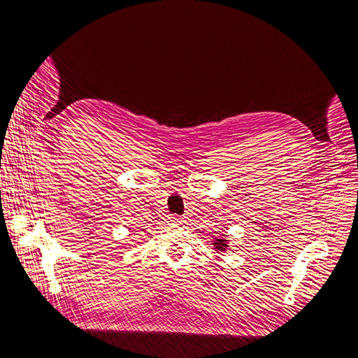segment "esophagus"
I'll return each instance as SVG.
<instances>
[{
  "mask_svg": "<svg viewBox=\"0 0 358 358\" xmlns=\"http://www.w3.org/2000/svg\"><path fill=\"white\" fill-rule=\"evenodd\" d=\"M170 222H180L179 216H170Z\"/></svg>",
  "mask_w": 358,
  "mask_h": 358,
  "instance_id": "esophagus-1",
  "label": "esophagus"
}]
</instances>
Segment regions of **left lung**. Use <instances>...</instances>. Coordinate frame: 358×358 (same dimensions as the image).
<instances>
[{
	"instance_id": "left-lung-1",
	"label": "left lung",
	"mask_w": 358,
	"mask_h": 358,
	"mask_svg": "<svg viewBox=\"0 0 358 358\" xmlns=\"http://www.w3.org/2000/svg\"><path fill=\"white\" fill-rule=\"evenodd\" d=\"M215 245H216V248H218V249H225V248H227L225 241H222V239H216Z\"/></svg>"
}]
</instances>
